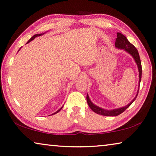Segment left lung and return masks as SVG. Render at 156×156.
I'll use <instances>...</instances> for the list:
<instances>
[{
  "label": "left lung",
  "instance_id": "obj_1",
  "mask_svg": "<svg viewBox=\"0 0 156 156\" xmlns=\"http://www.w3.org/2000/svg\"><path fill=\"white\" fill-rule=\"evenodd\" d=\"M115 47H116L117 49H123L124 51L128 52L129 54H130L133 58L135 60V63L137 66L138 68V71H139V85L140 84L141 79H142V63H141L140 55H139L137 49H136L135 47L134 46L133 44H132L131 43L128 41V39H127L125 35H123L121 33H117V38L116 39V42H115ZM139 88H140V86L138 87L137 92H136V94L134 99L132 100V101L128 103V105H126V106L120 107V108H116L114 109H105L101 108V107L97 106L95 104L91 102L89 96L87 94V96H86V100H87V103L88 106L90 109H91L95 113L102 115V116H118V115L121 114V113L125 111L126 109H128L129 107L130 106L134 101H135V99L137 97L138 93H139Z\"/></svg>",
  "mask_w": 156,
  "mask_h": 156
}]
</instances>
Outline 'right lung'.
Returning a JSON list of instances; mask_svg holds the SVG:
<instances>
[{
    "instance_id": "right-lung-1",
    "label": "right lung",
    "mask_w": 156,
    "mask_h": 156,
    "mask_svg": "<svg viewBox=\"0 0 156 156\" xmlns=\"http://www.w3.org/2000/svg\"><path fill=\"white\" fill-rule=\"evenodd\" d=\"M44 33H40V34H35V35H33V36L32 37H31L30 38V39L29 40H28V41L27 42V43H26V44H28V42H31V41H32V40H34L35 39V37H38V36H41V35H44ZM21 48H20V49H21ZM20 50H19V51H20ZM63 107H61V108H60L58 110H57V111L56 112H54V114H51V115H54V114H57V113H58V112H59L60 111H61V109L62 108H63Z\"/></svg>"
}]
</instances>
